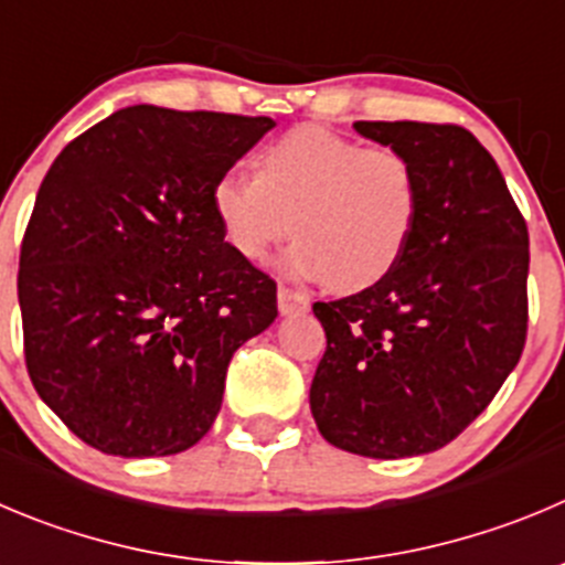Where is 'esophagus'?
<instances>
[{
  "mask_svg": "<svg viewBox=\"0 0 565 565\" xmlns=\"http://www.w3.org/2000/svg\"><path fill=\"white\" fill-rule=\"evenodd\" d=\"M277 305H279V313H302V310L310 308V299L308 294L297 291V288L279 286Z\"/></svg>",
  "mask_w": 565,
  "mask_h": 565,
  "instance_id": "34e87169",
  "label": "esophagus"
}]
</instances>
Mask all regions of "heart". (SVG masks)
I'll list each match as a JSON object with an SVG mask.
<instances>
[{
	"mask_svg": "<svg viewBox=\"0 0 565 565\" xmlns=\"http://www.w3.org/2000/svg\"><path fill=\"white\" fill-rule=\"evenodd\" d=\"M211 205L227 244L246 260H266L294 230V271L360 291L405 255L418 216V174L399 149L297 127L257 154L255 177H218Z\"/></svg>",
	"mask_w": 565,
	"mask_h": 565,
	"instance_id": "heart-1",
	"label": "heart"
}]
</instances>
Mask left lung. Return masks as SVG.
Listing matches in <instances>:
<instances>
[{
	"label": "left lung",
	"mask_w": 565,
	"mask_h": 565,
	"mask_svg": "<svg viewBox=\"0 0 565 565\" xmlns=\"http://www.w3.org/2000/svg\"><path fill=\"white\" fill-rule=\"evenodd\" d=\"M418 174L405 255L380 282L316 302L327 349L310 385L316 427L343 452L396 460L458 438L527 341V222L497 160L458 125L354 121Z\"/></svg>",
	"instance_id": "1"
}]
</instances>
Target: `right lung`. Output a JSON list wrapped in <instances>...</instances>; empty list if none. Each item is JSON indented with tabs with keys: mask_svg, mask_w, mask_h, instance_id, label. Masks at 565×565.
<instances>
[{
	"mask_svg": "<svg viewBox=\"0 0 565 565\" xmlns=\"http://www.w3.org/2000/svg\"><path fill=\"white\" fill-rule=\"evenodd\" d=\"M266 116L132 105L74 138L38 188L19 255L24 360L88 447L185 452L222 411L235 349L277 282L224 241L211 191Z\"/></svg>",
	"mask_w": 565,
	"mask_h": 565,
	"instance_id": "1",
	"label": "right lung"
}]
</instances>
